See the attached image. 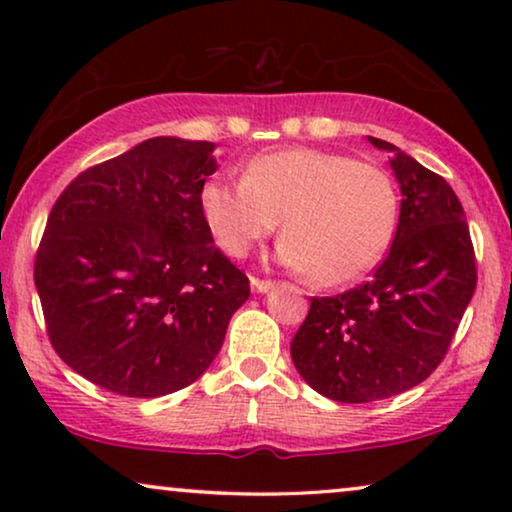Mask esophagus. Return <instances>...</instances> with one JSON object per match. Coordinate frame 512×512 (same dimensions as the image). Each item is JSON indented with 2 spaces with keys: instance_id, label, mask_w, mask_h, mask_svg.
Returning <instances> with one entry per match:
<instances>
[{
  "instance_id": "obj_1",
  "label": "esophagus",
  "mask_w": 512,
  "mask_h": 512,
  "mask_svg": "<svg viewBox=\"0 0 512 512\" xmlns=\"http://www.w3.org/2000/svg\"><path fill=\"white\" fill-rule=\"evenodd\" d=\"M251 289H254L256 293H265L272 289V282L270 279H258V277H251Z\"/></svg>"
}]
</instances>
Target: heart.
I'll use <instances>...</instances> for the list:
<instances>
[{"label": "heart", "mask_w": 512, "mask_h": 512, "mask_svg": "<svg viewBox=\"0 0 512 512\" xmlns=\"http://www.w3.org/2000/svg\"><path fill=\"white\" fill-rule=\"evenodd\" d=\"M200 209L219 247L244 256L282 219L279 261L345 284L380 261L396 228L398 195L384 170L319 149H282L251 158L244 179H209Z\"/></svg>", "instance_id": "b5f03b06"}]
</instances>
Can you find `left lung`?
I'll return each instance as SVG.
<instances>
[{
	"mask_svg": "<svg viewBox=\"0 0 512 512\" xmlns=\"http://www.w3.org/2000/svg\"><path fill=\"white\" fill-rule=\"evenodd\" d=\"M401 184L394 244L370 282L312 298L291 340L300 377L321 396L370 403L424 382L445 359L478 270L464 207L440 174L384 139Z\"/></svg>",
	"mask_w": 512,
	"mask_h": 512,
	"instance_id": "left-lung-1",
	"label": "left lung"
}]
</instances>
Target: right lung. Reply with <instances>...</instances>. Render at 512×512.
Listing matches in <instances>:
<instances>
[{"mask_svg":"<svg viewBox=\"0 0 512 512\" xmlns=\"http://www.w3.org/2000/svg\"><path fill=\"white\" fill-rule=\"evenodd\" d=\"M214 144L153 137L88 167L48 214L34 284L48 340L97 387L156 398L209 368L249 279L200 209Z\"/></svg>","mask_w":512,"mask_h":512,"instance_id":"1","label":"right lung"}]
</instances>
